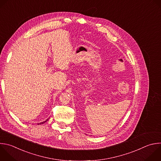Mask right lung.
<instances>
[{"label": "right lung", "instance_id": "1", "mask_svg": "<svg viewBox=\"0 0 161 161\" xmlns=\"http://www.w3.org/2000/svg\"><path fill=\"white\" fill-rule=\"evenodd\" d=\"M45 122H46V121H43V122H42V123H39V124H40H40H43V123H44ZM39 124H38V125H39Z\"/></svg>", "mask_w": 161, "mask_h": 161}]
</instances>
